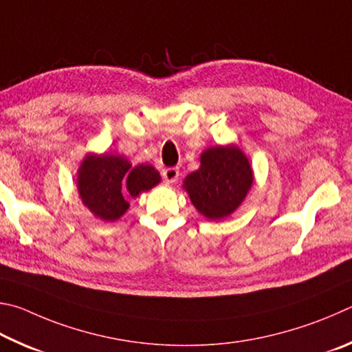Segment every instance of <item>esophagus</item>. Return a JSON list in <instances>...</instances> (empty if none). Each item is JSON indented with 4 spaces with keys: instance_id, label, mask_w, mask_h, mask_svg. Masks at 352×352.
I'll return each mask as SVG.
<instances>
[{
    "instance_id": "34e87169",
    "label": "esophagus",
    "mask_w": 352,
    "mask_h": 352,
    "mask_svg": "<svg viewBox=\"0 0 352 352\" xmlns=\"http://www.w3.org/2000/svg\"><path fill=\"white\" fill-rule=\"evenodd\" d=\"M177 176H179V170H177L176 166H168V168L162 170V177L166 184L175 182L177 179Z\"/></svg>"
}]
</instances>
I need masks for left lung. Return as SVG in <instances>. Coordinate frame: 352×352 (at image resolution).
<instances>
[{
  "label": "left lung",
  "instance_id": "obj_1",
  "mask_svg": "<svg viewBox=\"0 0 352 352\" xmlns=\"http://www.w3.org/2000/svg\"><path fill=\"white\" fill-rule=\"evenodd\" d=\"M254 182L248 157L236 146H213L202 153L201 168L190 173L184 187L195 207L208 219L229 217Z\"/></svg>",
  "mask_w": 352,
  "mask_h": 352
}]
</instances>
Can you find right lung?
Returning <instances> with one entry per match:
<instances>
[{
	"instance_id": "add662e5",
	"label": "right lung",
	"mask_w": 352,
	"mask_h": 352,
	"mask_svg": "<svg viewBox=\"0 0 352 352\" xmlns=\"http://www.w3.org/2000/svg\"><path fill=\"white\" fill-rule=\"evenodd\" d=\"M160 181L151 165L133 168L128 160L113 154L88 156L78 170L77 186L83 204L103 221H116L126 212L123 190L131 196L153 188Z\"/></svg>"
}]
</instances>
